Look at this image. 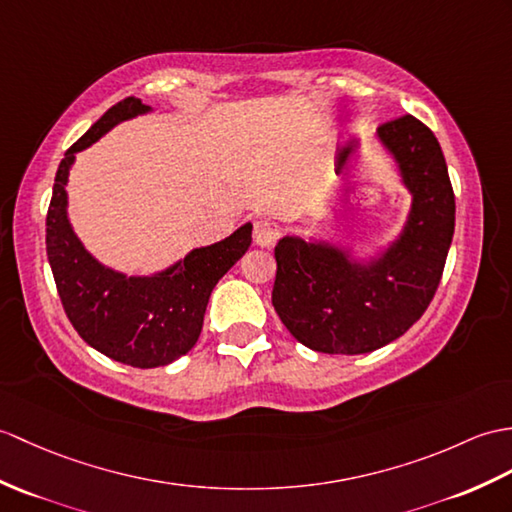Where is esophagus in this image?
I'll return each instance as SVG.
<instances>
[{
  "instance_id": "esophagus-1",
  "label": "esophagus",
  "mask_w": 512,
  "mask_h": 512,
  "mask_svg": "<svg viewBox=\"0 0 512 512\" xmlns=\"http://www.w3.org/2000/svg\"><path fill=\"white\" fill-rule=\"evenodd\" d=\"M253 240L257 246H270L277 240V227L270 220H257L253 224Z\"/></svg>"
}]
</instances>
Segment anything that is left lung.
<instances>
[{"mask_svg": "<svg viewBox=\"0 0 512 512\" xmlns=\"http://www.w3.org/2000/svg\"><path fill=\"white\" fill-rule=\"evenodd\" d=\"M410 209L382 246L325 235H283L275 246L272 305L307 349L360 355L386 347L417 323L441 281L454 237L456 200L434 133L406 115L377 128Z\"/></svg>", "mask_w": 512, "mask_h": 512, "instance_id": "8db88e82", "label": "left lung"}]
</instances>
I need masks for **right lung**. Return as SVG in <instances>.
Segmentation results:
<instances>
[{
    "label": "right lung",
    "mask_w": 512,
    "mask_h": 512,
    "mask_svg": "<svg viewBox=\"0 0 512 512\" xmlns=\"http://www.w3.org/2000/svg\"><path fill=\"white\" fill-rule=\"evenodd\" d=\"M152 111L139 98L117 102L65 152L45 222L47 259L71 325L95 351L137 368L172 364L194 347L213 288L253 242V224L246 222L224 240L192 248L148 275H126L87 251L69 220L67 183L76 154L117 124Z\"/></svg>",
    "instance_id": "right-lung-1"
}]
</instances>
